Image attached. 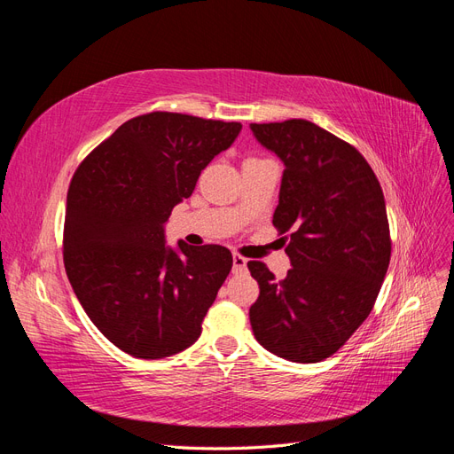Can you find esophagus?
<instances>
[{
    "mask_svg": "<svg viewBox=\"0 0 454 454\" xmlns=\"http://www.w3.org/2000/svg\"><path fill=\"white\" fill-rule=\"evenodd\" d=\"M246 265H248V259H246L240 254H237V252L232 254V270H235V272H244Z\"/></svg>",
    "mask_w": 454,
    "mask_h": 454,
    "instance_id": "1",
    "label": "esophagus"
}]
</instances>
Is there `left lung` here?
Segmentation results:
<instances>
[{
	"instance_id": "8db88e82",
	"label": "left lung",
	"mask_w": 454,
	"mask_h": 454,
	"mask_svg": "<svg viewBox=\"0 0 454 454\" xmlns=\"http://www.w3.org/2000/svg\"><path fill=\"white\" fill-rule=\"evenodd\" d=\"M284 160L272 225L287 240L284 280L248 261L259 284L250 324L261 347L297 364L335 354L373 310L392 240L387 204L358 149L305 119L252 122Z\"/></svg>"
}]
</instances>
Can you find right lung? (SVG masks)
I'll return each mask as SVG.
<instances>
[{
    "mask_svg": "<svg viewBox=\"0 0 454 454\" xmlns=\"http://www.w3.org/2000/svg\"><path fill=\"white\" fill-rule=\"evenodd\" d=\"M240 122L153 112L132 117L79 164L64 219V267L92 324L134 358L177 354L232 267L223 246H164L162 223Z\"/></svg>",
    "mask_w": 454,
    "mask_h": 454,
    "instance_id": "obj_1",
    "label": "right lung"
}]
</instances>
